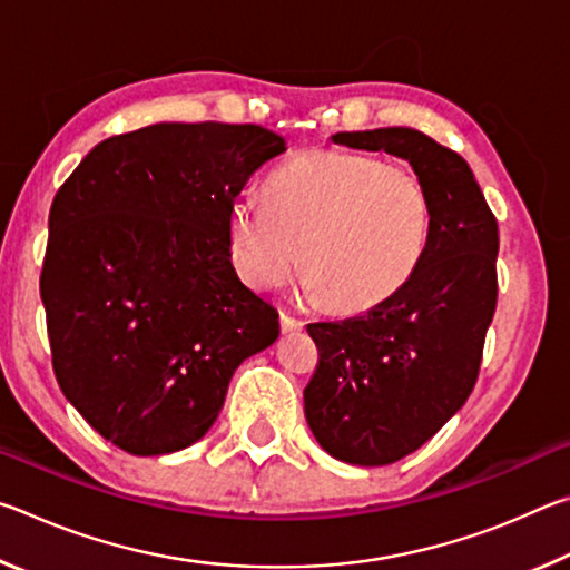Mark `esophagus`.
<instances>
[{
	"label": "esophagus",
	"mask_w": 570,
	"mask_h": 570,
	"mask_svg": "<svg viewBox=\"0 0 570 570\" xmlns=\"http://www.w3.org/2000/svg\"><path fill=\"white\" fill-rule=\"evenodd\" d=\"M282 332L284 334H296V332H302L304 330V322L302 320H294V316H288V314H282Z\"/></svg>",
	"instance_id": "34e87169"
}]
</instances>
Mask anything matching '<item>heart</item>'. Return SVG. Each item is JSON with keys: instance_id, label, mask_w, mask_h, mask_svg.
I'll list each match as a JSON object with an SVG mask.
<instances>
[{"instance_id": "heart-1", "label": "heart", "mask_w": 570, "mask_h": 570, "mask_svg": "<svg viewBox=\"0 0 570 570\" xmlns=\"http://www.w3.org/2000/svg\"><path fill=\"white\" fill-rule=\"evenodd\" d=\"M264 196H236L226 218L236 272L258 292L286 284L302 254L308 298L370 312L410 282L428 250L422 180L382 158L302 153L268 176Z\"/></svg>"}]
</instances>
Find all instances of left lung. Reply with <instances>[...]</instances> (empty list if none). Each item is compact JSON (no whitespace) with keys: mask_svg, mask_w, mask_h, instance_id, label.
I'll use <instances>...</instances> for the list:
<instances>
[{"mask_svg":"<svg viewBox=\"0 0 570 570\" xmlns=\"http://www.w3.org/2000/svg\"><path fill=\"white\" fill-rule=\"evenodd\" d=\"M332 142L407 160L430 198L428 250L410 282L362 316L308 324L322 352L304 390L308 428L332 458L377 468L422 448L475 387L498 298V220L468 163L420 130Z\"/></svg>","mask_w":570,"mask_h":570,"instance_id":"obj_1","label":"left lung"}]
</instances>
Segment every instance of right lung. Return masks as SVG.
<instances>
[{
	"label": "right lung",
	"instance_id": "obj_1",
	"mask_svg": "<svg viewBox=\"0 0 570 570\" xmlns=\"http://www.w3.org/2000/svg\"><path fill=\"white\" fill-rule=\"evenodd\" d=\"M286 140L262 125L156 122L95 146L50 208L40 278L67 402L130 455L214 428L238 364L278 340L240 282L228 206Z\"/></svg>",
	"mask_w": 570,
	"mask_h": 570
}]
</instances>
